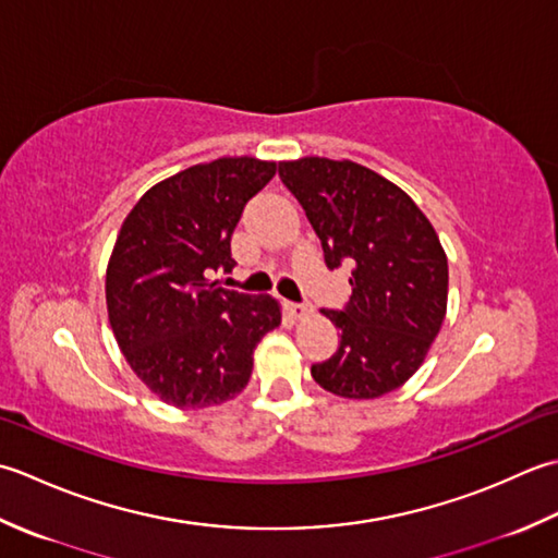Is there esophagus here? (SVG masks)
Here are the masks:
<instances>
[{"mask_svg":"<svg viewBox=\"0 0 558 558\" xmlns=\"http://www.w3.org/2000/svg\"><path fill=\"white\" fill-rule=\"evenodd\" d=\"M287 311H289V315H293V317H305V315H311V305L287 303Z\"/></svg>","mask_w":558,"mask_h":558,"instance_id":"esophagus-1","label":"esophagus"}]
</instances>
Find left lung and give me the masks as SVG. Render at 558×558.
I'll use <instances>...</instances> for the list:
<instances>
[{
    "label": "left lung",
    "mask_w": 558,
    "mask_h": 558,
    "mask_svg": "<svg viewBox=\"0 0 558 558\" xmlns=\"http://www.w3.org/2000/svg\"><path fill=\"white\" fill-rule=\"evenodd\" d=\"M323 243L325 265L351 267L342 311H323L342 332L339 349L313 363L327 392L373 400L422 366L448 308V257L414 199L354 161L305 156L279 163Z\"/></svg>",
    "instance_id": "1"
}]
</instances>
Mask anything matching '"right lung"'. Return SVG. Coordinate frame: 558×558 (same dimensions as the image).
I'll return each mask as SVG.
<instances>
[{"instance_id": "obj_1", "label": "right lung", "mask_w": 558, "mask_h": 558, "mask_svg": "<svg viewBox=\"0 0 558 558\" xmlns=\"http://www.w3.org/2000/svg\"><path fill=\"white\" fill-rule=\"evenodd\" d=\"M275 161L235 156L180 170L134 204L112 247V335L146 388L180 409L229 402L250 380L259 339L281 323L271 295L221 289L231 235Z\"/></svg>"}]
</instances>
